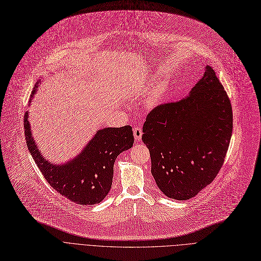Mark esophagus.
<instances>
[{"mask_svg": "<svg viewBox=\"0 0 261 261\" xmlns=\"http://www.w3.org/2000/svg\"><path fill=\"white\" fill-rule=\"evenodd\" d=\"M133 135H134V139L136 142H139L142 140V135H143V131L141 129V127L139 126H135L133 129Z\"/></svg>", "mask_w": 261, "mask_h": 261, "instance_id": "esophagus-1", "label": "esophagus"}]
</instances>
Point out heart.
Wrapping results in <instances>:
<instances>
[{
    "mask_svg": "<svg viewBox=\"0 0 261 261\" xmlns=\"http://www.w3.org/2000/svg\"><path fill=\"white\" fill-rule=\"evenodd\" d=\"M168 93V86L166 82H162V84L155 86L151 93H150L148 97V103L150 106H156L161 103L164 99H165L166 95Z\"/></svg>",
    "mask_w": 261,
    "mask_h": 261,
    "instance_id": "heart-1",
    "label": "heart"
}]
</instances>
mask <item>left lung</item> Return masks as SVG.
Segmentation results:
<instances>
[{
  "label": "left lung",
  "mask_w": 261,
  "mask_h": 261,
  "mask_svg": "<svg viewBox=\"0 0 261 261\" xmlns=\"http://www.w3.org/2000/svg\"><path fill=\"white\" fill-rule=\"evenodd\" d=\"M232 131L228 96L211 66L187 97L150 112L142 140L163 194L188 200L211 184L222 167Z\"/></svg>",
  "instance_id": "1"
}]
</instances>
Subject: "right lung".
<instances>
[{"label": "right lung", "instance_id": "1", "mask_svg": "<svg viewBox=\"0 0 261 261\" xmlns=\"http://www.w3.org/2000/svg\"><path fill=\"white\" fill-rule=\"evenodd\" d=\"M40 85V80L36 82L32 97ZM24 130L27 147L47 183L79 205L98 204L108 196L112 186L114 162L134 142L131 126L102 128L74 159L64 164H54L38 149L32 135L29 112L24 115Z\"/></svg>", "mask_w": 261, "mask_h": 261}]
</instances>
